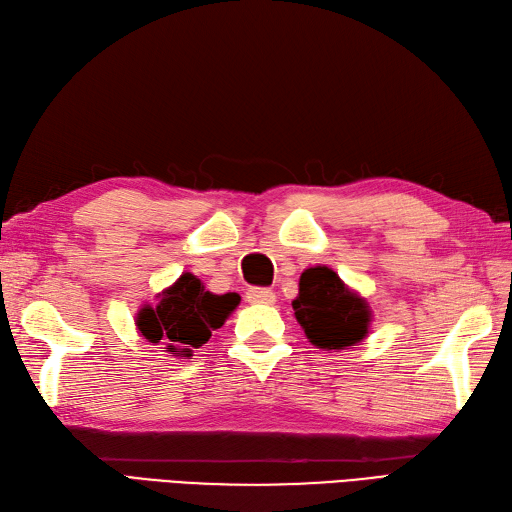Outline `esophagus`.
Listing matches in <instances>:
<instances>
[{"mask_svg": "<svg viewBox=\"0 0 512 512\" xmlns=\"http://www.w3.org/2000/svg\"><path fill=\"white\" fill-rule=\"evenodd\" d=\"M245 299L249 304H273L276 302V293L271 289H263V286H252V289L245 293Z\"/></svg>", "mask_w": 512, "mask_h": 512, "instance_id": "34e87169", "label": "esophagus"}]
</instances>
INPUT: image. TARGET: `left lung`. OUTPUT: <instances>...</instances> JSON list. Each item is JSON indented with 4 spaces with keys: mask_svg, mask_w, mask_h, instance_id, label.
Returning a JSON list of instances; mask_svg holds the SVG:
<instances>
[{
    "mask_svg": "<svg viewBox=\"0 0 512 512\" xmlns=\"http://www.w3.org/2000/svg\"><path fill=\"white\" fill-rule=\"evenodd\" d=\"M293 310L308 341L319 350H345L369 332L367 299L347 289L330 267H310L302 273Z\"/></svg>",
    "mask_w": 512,
    "mask_h": 512,
    "instance_id": "left-lung-1",
    "label": "left lung"
}]
</instances>
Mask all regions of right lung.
Instances as JSON below:
<instances>
[{
    "mask_svg": "<svg viewBox=\"0 0 512 512\" xmlns=\"http://www.w3.org/2000/svg\"><path fill=\"white\" fill-rule=\"evenodd\" d=\"M236 293L215 295L204 289L193 273H182L169 289L158 293V304H145L136 315V328L149 343L167 345L176 356H191L202 347L213 330L221 328L239 306Z\"/></svg>",
    "mask_w": 512,
    "mask_h": 512,
    "instance_id": "obj_1",
    "label": "right lung"
}]
</instances>
